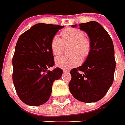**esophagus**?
Here are the masks:
<instances>
[{
  "mask_svg": "<svg viewBox=\"0 0 125 125\" xmlns=\"http://www.w3.org/2000/svg\"><path fill=\"white\" fill-rule=\"evenodd\" d=\"M63 72L65 73V74H67V73H69L70 72V71L69 70H63Z\"/></svg>",
  "mask_w": 125,
  "mask_h": 125,
  "instance_id": "obj_1",
  "label": "esophagus"
}]
</instances>
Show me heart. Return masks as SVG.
<instances>
[{
  "label": "heart",
  "mask_w": 125,
  "mask_h": 125,
  "mask_svg": "<svg viewBox=\"0 0 125 125\" xmlns=\"http://www.w3.org/2000/svg\"><path fill=\"white\" fill-rule=\"evenodd\" d=\"M61 35L65 44H69L70 55L60 56L55 58V64L62 69H70L79 65L81 62V57L85 58L90 51V41L82 30L78 28H68L63 30ZM51 49L53 54L60 55L64 50V44L62 40L58 35L53 37L51 42Z\"/></svg>",
  "instance_id": "1"
}]
</instances>
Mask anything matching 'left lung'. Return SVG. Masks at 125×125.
<instances>
[{
    "label": "left lung",
    "mask_w": 125,
    "mask_h": 125,
    "mask_svg": "<svg viewBox=\"0 0 125 125\" xmlns=\"http://www.w3.org/2000/svg\"><path fill=\"white\" fill-rule=\"evenodd\" d=\"M79 27L88 34L91 47L83 64L70 71L72 79L69 88L77 100L96 102L103 98L113 82L115 70L113 43L98 22L80 23Z\"/></svg>",
    "instance_id": "1"
}]
</instances>
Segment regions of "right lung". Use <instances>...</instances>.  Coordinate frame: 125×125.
<instances>
[{
	"label": "right lung",
	"instance_id": "1",
	"mask_svg": "<svg viewBox=\"0 0 125 125\" xmlns=\"http://www.w3.org/2000/svg\"><path fill=\"white\" fill-rule=\"evenodd\" d=\"M64 26L37 23L18 39L12 58V80L19 99L27 105L37 106L50 97L52 85L60 79L62 70L54 65L51 42Z\"/></svg>",
	"mask_w": 125,
	"mask_h": 125
}]
</instances>
